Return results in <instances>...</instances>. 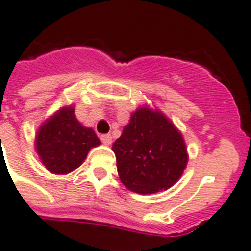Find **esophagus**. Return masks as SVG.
<instances>
[{"label": "esophagus", "mask_w": 251, "mask_h": 251, "mask_svg": "<svg viewBox=\"0 0 251 251\" xmlns=\"http://www.w3.org/2000/svg\"><path fill=\"white\" fill-rule=\"evenodd\" d=\"M100 140H101V142L104 143V145H110L111 136L110 134H101V136H100Z\"/></svg>", "instance_id": "esophagus-1"}]
</instances>
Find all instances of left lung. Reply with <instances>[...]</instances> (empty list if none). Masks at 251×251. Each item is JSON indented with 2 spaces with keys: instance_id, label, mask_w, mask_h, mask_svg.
Wrapping results in <instances>:
<instances>
[{
  "instance_id": "left-lung-1",
  "label": "left lung",
  "mask_w": 251,
  "mask_h": 251,
  "mask_svg": "<svg viewBox=\"0 0 251 251\" xmlns=\"http://www.w3.org/2000/svg\"><path fill=\"white\" fill-rule=\"evenodd\" d=\"M113 151L122 183L141 194L174 185L188 162L185 143L174 124L149 108L132 114Z\"/></svg>"
}]
</instances>
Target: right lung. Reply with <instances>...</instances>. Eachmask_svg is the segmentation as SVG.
<instances>
[{
  "label": "right lung",
  "mask_w": 251,
  "mask_h": 251,
  "mask_svg": "<svg viewBox=\"0 0 251 251\" xmlns=\"http://www.w3.org/2000/svg\"><path fill=\"white\" fill-rule=\"evenodd\" d=\"M100 145L91 128H85L75 117L72 106L59 110L43 124L35 147L43 165L55 174H66L80 166L91 147Z\"/></svg>",
  "instance_id": "add662e5"
}]
</instances>
